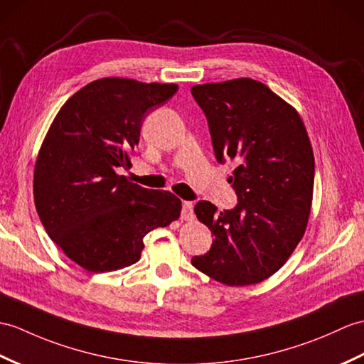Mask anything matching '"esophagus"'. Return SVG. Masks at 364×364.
Wrapping results in <instances>:
<instances>
[{
	"label": "esophagus",
	"mask_w": 364,
	"mask_h": 364,
	"mask_svg": "<svg viewBox=\"0 0 364 364\" xmlns=\"http://www.w3.org/2000/svg\"><path fill=\"white\" fill-rule=\"evenodd\" d=\"M193 205L192 201H183V209H181V218L186 222H192L193 220Z\"/></svg>",
	"instance_id": "34e87169"
}]
</instances>
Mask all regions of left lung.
I'll use <instances>...</instances> for the list:
<instances>
[{"instance_id": "left-lung-1", "label": "left lung", "mask_w": 364, "mask_h": 364, "mask_svg": "<svg viewBox=\"0 0 364 364\" xmlns=\"http://www.w3.org/2000/svg\"><path fill=\"white\" fill-rule=\"evenodd\" d=\"M220 163L237 164L228 178L239 205L218 210L198 201L196 215L215 235L192 265L214 281L243 287L281 269L307 230L315 156L296 108L248 77L193 85Z\"/></svg>"}]
</instances>
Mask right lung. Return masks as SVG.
I'll list each match as a JSON object with an SVG mask.
<instances>
[{
  "label": "right lung",
  "mask_w": 364,
  "mask_h": 364,
  "mask_svg": "<svg viewBox=\"0 0 364 364\" xmlns=\"http://www.w3.org/2000/svg\"><path fill=\"white\" fill-rule=\"evenodd\" d=\"M175 83L104 77L58 109L33 167V201L48 235L90 273L114 272L141 259L144 237L178 220L181 200L132 183L141 124L171 99Z\"/></svg>",
  "instance_id": "1"
}]
</instances>
